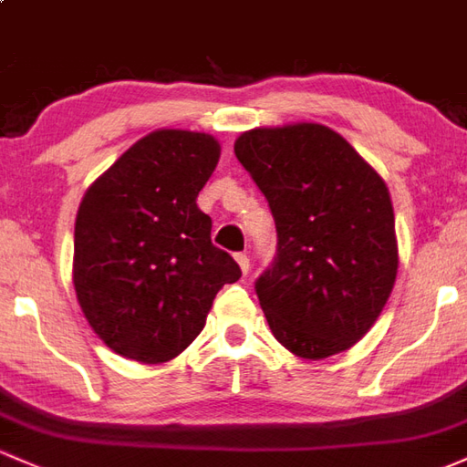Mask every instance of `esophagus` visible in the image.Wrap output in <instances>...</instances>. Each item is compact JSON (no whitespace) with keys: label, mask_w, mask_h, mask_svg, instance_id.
<instances>
[{"label":"esophagus","mask_w":467,"mask_h":467,"mask_svg":"<svg viewBox=\"0 0 467 467\" xmlns=\"http://www.w3.org/2000/svg\"><path fill=\"white\" fill-rule=\"evenodd\" d=\"M235 263H238V267H240V272H243L244 275L249 274V267H252V265H249V258L244 254H235Z\"/></svg>","instance_id":"34e87169"}]
</instances>
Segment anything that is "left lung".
Returning a JSON list of instances; mask_svg holds the SVG:
<instances>
[{
  "mask_svg": "<svg viewBox=\"0 0 467 467\" xmlns=\"http://www.w3.org/2000/svg\"><path fill=\"white\" fill-rule=\"evenodd\" d=\"M235 158L267 198L278 255L255 283L269 329L300 358L340 354L372 329L396 283L388 184L318 122L238 135Z\"/></svg>",
  "mask_w": 467,
  "mask_h": 467,
  "instance_id": "left-lung-1",
  "label": "left lung"
}]
</instances>
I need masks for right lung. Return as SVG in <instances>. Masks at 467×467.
<instances>
[{
    "instance_id": "1",
    "label": "right lung",
    "mask_w": 467,
    "mask_h": 467,
    "mask_svg": "<svg viewBox=\"0 0 467 467\" xmlns=\"http://www.w3.org/2000/svg\"><path fill=\"white\" fill-rule=\"evenodd\" d=\"M218 160L213 135L158 129L84 193L73 287L84 318L115 354L147 365L175 358L202 332L223 285L240 278L195 204Z\"/></svg>"
}]
</instances>
